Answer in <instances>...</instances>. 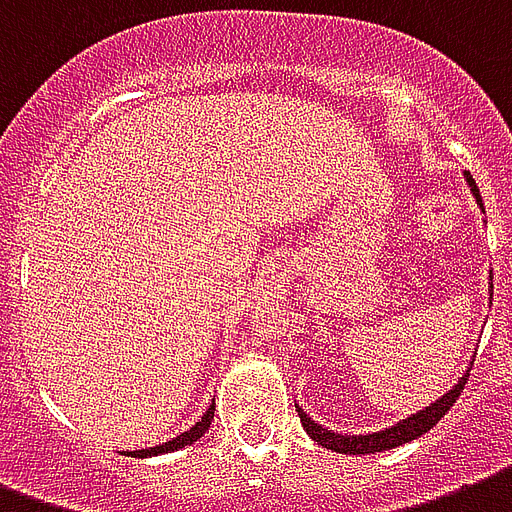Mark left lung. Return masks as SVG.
<instances>
[{
    "mask_svg": "<svg viewBox=\"0 0 512 512\" xmlns=\"http://www.w3.org/2000/svg\"><path fill=\"white\" fill-rule=\"evenodd\" d=\"M465 178H467V184H470V192H473V197L483 208L481 192H478L473 176L465 173ZM491 291H494V288H491ZM467 376L470 374L462 376L459 384H454V387H451L441 400H435V403L425 406L422 411H417V414H411V417H406L403 422H398V425L384 427V430H379V433H368V435L331 433V430H326V427L315 425V422H312V419L307 417L299 406H296V411H299V419H301V425H304V430H307V435H310L312 441H318L323 449L339 451V454H374V451H387V449H395V446H403V443L414 441V438H419V435H425L430 427L438 425L441 417H446V411L457 403V398L462 395V390H465Z\"/></svg>",
    "mask_w": 512,
    "mask_h": 512,
    "instance_id": "obj_1",
    "label": "left lung"
}]
</instances>
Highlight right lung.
<instances>
[{"label": "right lung", "mask_w": 512, "mask_h": 512, "mask_svg": "<svg viewBox=\"0 0 512 512\" xmlns=\"http://www.w3.org/2000/svg\"><path fill=\"white\" fill-rule=\"evenodd\" d=\"M213 411H216V406H211L208 411H205V417L197 422L194 427H189L186 433L176 435L173 441L162 443V446H154V449H141V451H128V457H154V454H168V451H178L184 449V446H189V443H194L197 438H202V433L211 427V419H213Z\"/></svg>", "instance_id": "1"}]
</instances>
